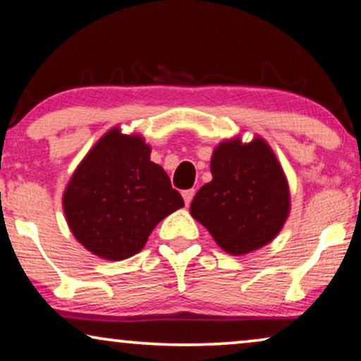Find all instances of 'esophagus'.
Wrapping results in <instances>:
<instances>
[{"instance_id":"1","label":"esophagus","mask_w":361,"mask_h":361,"mask_svg":"<svg viewBox=\"0 0 361 361\" xmlns=\"http://www.w3.org/2000/svg\"><path fill=\"white\" fill-rule=\"evenodd\" d=\"M194 194H195V190H194V189H187V190L182 192V197H184L185 205H189V204H190L192 199H194Z\"/></svg>"}]
</instances>
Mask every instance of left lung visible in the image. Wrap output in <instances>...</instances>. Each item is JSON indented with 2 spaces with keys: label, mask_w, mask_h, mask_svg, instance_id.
<instances>
[{
  "label": "left lung",
  "mask_w": 361,
  "mask_h": 361,
  "mask_svg": "<svg viewBox=\"0 0 361 361\" xmlns=\"http://www.w3.org/2000/svg\"><path fill=\"white\" fill-rule=\"evenodd\" d=\"M210 171L212 180L192 200V216L230 255L268 245L289 215V187L266 141L220 142Z\"/></svg>",
  "instance_id": "left-lung-1"
}]
</instances>
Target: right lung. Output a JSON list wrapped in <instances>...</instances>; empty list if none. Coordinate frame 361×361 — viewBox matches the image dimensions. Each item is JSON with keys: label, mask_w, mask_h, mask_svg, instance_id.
Listing matches in <instances>:
<instances>
[{"label": "right lung", "mask_w": 361, "mask_h": 361, "mask_svg": "<svg viewBox=\"0 0 361 361\" xmlns=\"http://www.w3.org/2000/svg\"><path fill=\"white\" fill-rule=\"evenodd\" d=\"M141 136L108 131L80 162L63 194L72 233L93 255L121 261L140 253L154 226L184 207Z\"/></svg>", "instance_id": "obj_1"}]
</instances>
